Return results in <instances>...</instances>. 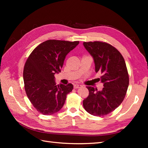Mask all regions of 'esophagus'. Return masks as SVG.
I'll list each match as a JSON object with an SVG mask.
<instances>
[{"label": "esophagus", "mask_w": 148, "mask_h": 148, "mask_svg": "<svg viewBox=\"0 0 148 148\" xmlns=\"http://www.w3.org/2000/svg\"><path fill=\"white\" fill-rule=\"evenodd\" d=\"M81 84H74V89H77V88H81Z\"/></svg>", "instance_id": "esophagus-1"}]
</instances>
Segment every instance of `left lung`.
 I'll return each mask as SVG.
<instances>
[{
  "instance_id": "obj_1",
  "label": "left lung",
  "mask_w": 148,
  "mask_h": 148,
  "mask_svg": "<svg viewBox=\"0 0 148 148\" xmlns=\"http://www.w3.org/2000/svg\"><path fill=\"white\" fill-rule=\"evenodd\" d=\"M83 45L93 56L95 72L102 74V91L87 86L89 95L83 100L84 109L90 114L101 116L109 114L122 103L129 84V76L125 60L118 50L109 44L84 42Z\"/></svg>"
}]
</instances>
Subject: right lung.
<instances>
[{"label": "right lung", "instance_id": "obj_1", "mask_svg": "<svg viewBox=\"0 0 148 148\" xmlns=\"http://www.w3.org/2000/svg\"><path fill=\"white\" fill-rule=\"evenodd\" d=\"M79 41L48 40L40 44L28 57L23 69L25 90L39 112L51 115L64 106L73 85H56L55 74L61 72L65 56Z\"/></svg>", "mask_w": 148, "mask_h": 148}]
</instances>
